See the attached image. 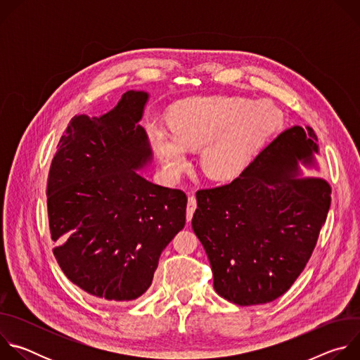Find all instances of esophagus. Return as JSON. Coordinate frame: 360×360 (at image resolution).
<instances>
[{
  "mask_svg": "<svg viewBox=\"0 0 360 360\" xmlns=\"http://www.w3.org/2000/svg\"><path fill=\"white\" fill-rule=\"evenodd\" d=\"M195 210H196V198H195V195H189V198H188V207H186V221L188 222H191Z\"/></svg>",
  "mask_w": 360,
  "mask_h": 360,
  "instance_id": "esophagus-1",
  "label": "esophagus"
}]
</instances>
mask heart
Listing matches in <instances>:
<instances>
[{"label":"heart","mask_w":360,"mask_h":360,"mask_svg":"<svg viewBox=\"0 0 360 360\" xmlns=\"http://www.w3.org/2000/svg\"><path fill=\"white\" fill-rule=\"evenodd\" d=\"M169 129L152 124L148 136L169 176L188 165V150L199 149V168L215 182L236 179L282 122L272 102L214 95L181 99L168 110Z\"/></svg>","instance_id":"b5f03b06"}]
</instances>
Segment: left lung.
Returning a JSON list of instances; mask_svg holds the SVG:
<instances>
[{
	"mask_svg": "<svg viewBox=\"0 0 360 360\" xmlns=\"http://www.w3.org/2000/svg\"><path fill=\"white\" fill-rule=\"evenodd\" d=\"M311 127L281 132L228 185L196 192L192 228L214 274L217 293L240 306L268 303L297 279L330 207Z\"/></svg>",
	"mask_w": 360,
	"mask_h": 360,
	"instance_id": "8db88e82",
	"label": "left lung"
}]
</instances>
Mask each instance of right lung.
I'll return each instance as SVG.
<instances>
[{"mask_svg": "<svg viewBox=\"0 0 360 360\" xmlns=\"http://www.w3.org/2000/svg\"><path fill=\"white\" fill-rule=\"evenodd\" d=\"M148 99L128 91L104 115L74 117L48 174L56 259L72 283L110 302L143 295L162 250L185 226L186 195L139 174L152 162L139 125Z\"/></svg>", "mask_w": 360, "mask_h": 360, "instance_id": "obj_1", "label": "right lung"}]
</instances>
